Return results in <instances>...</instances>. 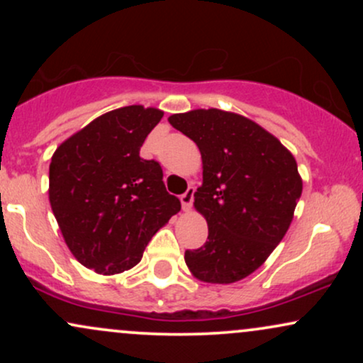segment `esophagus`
Listing matches in <instances>:
<instances>
[{"label": "esophagus", "instance_id": "1", "mask_svg": "<svg viewBox=\"0 0 363 363\" xmlns=\"http://www.w3.org/2000/svg\"><path fill=\"white\" fill-rule=\"evenodd\" d=\"M193 201H194V187H189L184 194L181 196V203H182V210L189 211L193 208Z\"/></svg>", "mask_w": 363, "mask_h": 363}]
</instances>
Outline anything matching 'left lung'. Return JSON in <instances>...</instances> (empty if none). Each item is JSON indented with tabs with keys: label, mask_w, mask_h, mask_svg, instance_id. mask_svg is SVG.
I'll use <instances>...</instances> for the list:
<instances>
[{
	"label": "left lung",
	"mask_w": 363,
	"mask_h": 363,
	"mask_svg": "<svg viewBox=\"0 0 363 363\" xmlns=\"http://www.w3.org/2000/svg\"><path fill=\"white\" fill-rule=\"evenodd\" d=\"M169 123L198 145L203 184L194 208L208 222V240L187 249V268L206 283L249 277L281 242L302 194L297 162L266 129L220 109L174 114Z\"/></svg>",
	"instance_id": "1"
}]
</instances>
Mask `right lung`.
<instances>
[{
  "label": "right lung",
  "instance_id": "right-lung-1",
  "mask_svg": "<svg viewBox=\"0 0 363 363\" xmlns=\"http://www.w3.org/2000/svg\"><path fill=\"white\" fill-rule=\"evenodd\" d=\"M164 112L128 106L94 119L57 147L49 201L65 242L86 268L123 273L141 261L158 228L181 210L157 160L140 148Z\"/></svg>",
  "mask_w": 363,
  "mask_h": 363
}]
</instances>
